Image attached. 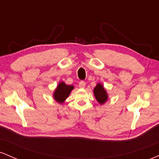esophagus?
Masks as SVG:
<instances>
[{
    "label": "esophagus",
    "instance_id": "1",
    "mask_svg": "<svg viewBox=\"0 0 159 159\" xmlns=\"http://www.w3.org/2000/svg\"><path fill=\"white\" fill-rule=\"evenodd\" d=\"M85 85H86V83L84 81H81L79 82V84H78V86H79L80 88H84Z\"/></svg>",
    "mask_w": 159,
    "mask_h": 159
}]
</instances>
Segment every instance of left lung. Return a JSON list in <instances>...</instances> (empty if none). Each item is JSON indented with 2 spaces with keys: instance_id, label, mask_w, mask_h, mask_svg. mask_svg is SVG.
Returning <instances> with one entry per match:
<instances>
[{
  "instance_id": "left-lung-1",
  "label": "left lung",
  "mask_w": 159,
  "mask_h": 159,
  "mask_svg": "<svg viewBox=\"0 0 159 159\" xmlns=\"http://www.w3.org/2000/svg\"><path fill=\"white\" fill-rule=\"evenodd\" d=\"M94 95L96 99L100 104L105 103L107 99V95L102 85L101 84H98L94 88Z\"/></svg>"
}]
</instances>
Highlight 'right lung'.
<instances>
[{"label": "right lung", "instance_id": "1", "mask_svg": "<svg viewBox=\"0 0 159 159\" xmlns=\"http://www.w3.org/2000/svg\"><path fill=\"white\" fill-rule=\"evenodd\" d=\"M73 88L74 87L72 85H66L64 82H61L57 87L56 90L54 91V99H56V101L60 103L63 102L66 98L70 94L71 91L73 90Z\"/></svg>", "mask_w": 159, "mask_h": 159}]
</instances>
